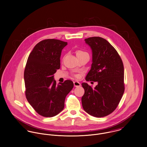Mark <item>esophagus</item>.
<instances>
[{"instance_id": "obj_1", "label": "esophagus", "mask_w": 147, "mask_h": 147, "mask_svg": "<svg viewBox=\"0 0 147 147\" xmlns=\"http://www.w3.org/2000/svg\"><path fill=\"white\" fill-rule=\"evenodd\" d=\"M74 86L75 87H78V86H80L81 85V84L78 82H74Z\"/></svg>"}]
</instances>
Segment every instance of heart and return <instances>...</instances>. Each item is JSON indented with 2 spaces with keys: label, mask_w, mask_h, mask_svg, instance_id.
<instances>
[{
  "label": "heart",
  "mask_w": 147,
  "mask_h": 147,
  "mask_svg": "<svg viewBox=\"0 0 147 147\" xmlns=\"http://www.w3.org/2000/svg\"><path fill=\"white\" fill-rule=\"evenodd\" d=\"M84 53H86L83 51H81V50H78V51H77V52H76V55H78L82 54H84Z\"/></svg>",
  "instance_id": "b5f03b06"
}]
</instances>
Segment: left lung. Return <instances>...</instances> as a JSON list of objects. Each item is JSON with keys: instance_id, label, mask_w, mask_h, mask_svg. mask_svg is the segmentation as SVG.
Listing matches in <instances>:
<instances>
[{"instance_id": "1", "label": "left lung", "mask_w": 147, "mask_h": 147, "mask_svg": "<svg viewBox=\"0 0 147 147\" xmlns=\"http://www.w3.org/2000/svg\"><path fill=\"white\" fill-rule=\"evenodd\" d=\"M85 42L92 53L91 68L85 80L98 84L92 88L82 84L85 90L82 106L90 115L104 117L115 110L124 93L123 64L117 50L104 38L93 37Z\"/></svg>"}]
</instances>
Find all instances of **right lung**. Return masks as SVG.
<instances>
[{
    "label": "right lung",
    "mask_w": 147,
    "mask_h": 147,
    "mask_svg": "<svg viewBox=\"0 0 147 147\" xmlns=\"http://www.w3.org/2000/svg\"><path fill=\"white\" fill-rule=\"evenodd\" d=\"M67 42L47 39L38 43L29 55L24 71L26 98L36 111L52 117L63 110L66 96L74 87L71 80L56 84L54 74L60 68L62 50Z\"/></svg>",
    "instance_id": "obj_1"
}]
</instances>
